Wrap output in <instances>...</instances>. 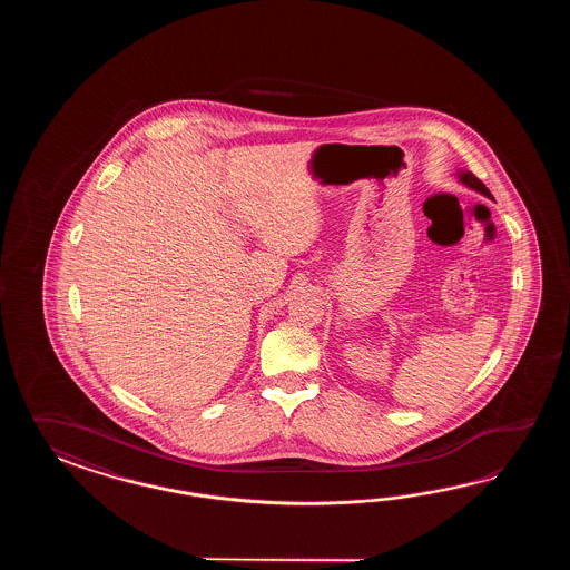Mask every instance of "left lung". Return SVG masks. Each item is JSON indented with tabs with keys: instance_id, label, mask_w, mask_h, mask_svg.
Segmentation results:
<instances>
[{
	"instance_id": "obj_1",
	"label": "left lung",
	"mask_w": 570,
	"mask_h": 570,
	"mask_svg": "<svg viewBox=\"0 0 570 570\" xmlns=\"http://www.w3.org/2000/svg\"><path fill=\"white\" fill-rule=\"evenodd\" d=\"M456 179L462 183L464 187L473 189L476 194L484 195V197H491V191L484 187V183L481 179H476L471 170L459 169L456 170Z\"/></svg>"
}]
</instances>
